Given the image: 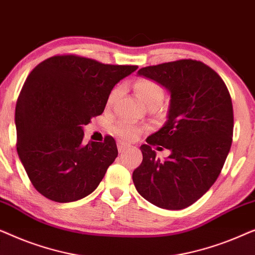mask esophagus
I'll return each mask as SVG.
<instances>
[{"label":"esophagus","mask_w":255,"mask_h":255,"mask_svg":"<svg viewBox=\"0 0 255 255\" xmlns=\"http://www.w3.org/2000/svg\"><path fill=\"white\" fill-rule=\"evenodd\" d=\"M117 147H118V151L121 152H124L125 149H128V147H130V145H128L127 142L124 141H117Z\"/></svg>","instance_id":"1"}]
</instances>
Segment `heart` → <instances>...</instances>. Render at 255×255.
Listing matches in <instances>:
<instances>
[{"label":"heart","instance_id":"1","mask_svg":"<svg viewBox=\"0 0 255 255\" xmlns=\"http://www.w3.org/2000/svg\"><path fill=\"white\" fill-rule=\"evenodd\" d=\"M135 92H137L138 96L140 97L146 106H151L154 103L161 104L163 97H165V93H163L162 87L159 85L158 82L151 79H140L134 83ZM122 93V86H116L111 90L109 96H108V106L115 103V101L118 99V96ZM113 131L115 134L121 137L124 140H135L139 135L142 133V128L139 125L131 123L128 121H120L114 124Z\"/></svg>","mask_w":255,"mask_h":255}]
</instances>
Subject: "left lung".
<instances>
[{
  "instance_id": "8db88e82",
  "label": "left lung",
  "mask_w": 255,
  "mask_h": 255,
  "mask_svg": "<svg viewBox=\"0 0 255 255\" xmlns=\"http://www.w3.org/2000/svg\"><path fill=\"white\" fill-rule=\"evenodd\" d=\"M169 90L167 122L140 146L142 161L132 174L135 189L152 204L181 210L217 180L232 144L233 107L221 76L202 61L182 59L138 71ZM167 148L166 160L152 146Z\"/></svg>"
}]
</instances>
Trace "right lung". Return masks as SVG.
Wrapping results in <instances>:
<instances>
[{
  "label": "right lung",
  "instance_id": "right-lung-1",
  "mask_svg": "<svg viewBox=\"0 0 255 255\" xmlns=\"http://www.w3.org/2000/svg\"><path fill=\"white\" fill-rule=\"evenodd\" d=\"M137 68L59 54L32 69L16 103V147L38 193L67 203L96 189L117 145L111 135L82 144V127L102 115L115 85Z\"/></svg>",
  "mask_w": 255,
  "mask_h": 255
}]
</instances>
